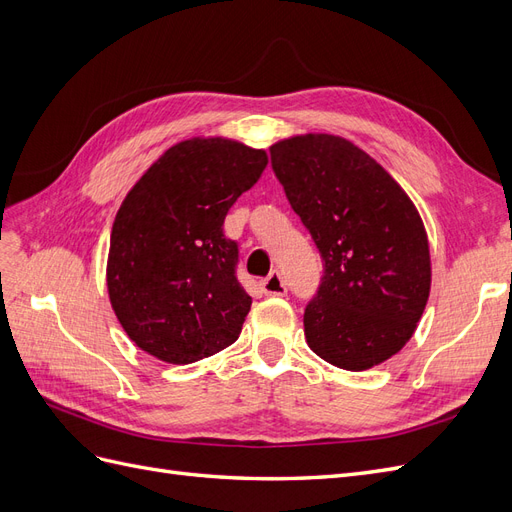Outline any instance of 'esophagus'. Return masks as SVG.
I'll return each mask as SVG.
<instances>
[{"label":"esophagus","instance_id":"34e87169","mask_svg":"<svg viewBox=\"0 0 512 512\" xmlns=\"http://www.w3.org/2000/svg\"><path fill=\"white\" fill-rule=\"evenodd\" d=\"M260 288L269 297H284L286 294V284H284V277L280 275V271H273L269 277L260 282Z\"/></svg>","mask_w":512,"mask_h":512}]
</instances>
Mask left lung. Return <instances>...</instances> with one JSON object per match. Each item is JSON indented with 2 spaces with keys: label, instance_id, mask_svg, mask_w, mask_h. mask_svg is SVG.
Returning <instances> with one entry per match:
<instances>
[{
  "label": "left lung",
  "instance_id": "8db88e82",
  "mask_svg": "<svg viewBox=\"0 0 512 512\" xmlns=\"http://www.w3.org/2000/svg\"><path fill=\"white\" fill-rule=\"evenodd\" d=\"M292 209L318 245L324 277L303 316L320 359L365 371L404 348L431 288L421 213L386 170L337 134L309 132L271 145Z\"/></svg>",
  "mask_w": 512,
  "mask_h": 512
}]
</instances>
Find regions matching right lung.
I'll list each match as a JSON object with an SVG mask.
<instances>
[{"mask_svg":"<svg viewBox=\"0 0 512 512\" xmlns=\"http://www.w3.org/2000/svg\"><path fill=\"white\" fill-rule=\"evenodd\" d=\"M269 162L235 138L168 147L123 198L111 230L106 288L132 342L188 365L237 342L252 297L235 277L224 218Z\"/></svg>","mask_w":512,"mask_h":512,"instance_id":"add662e5","label":"right lung"}]
</instances>
